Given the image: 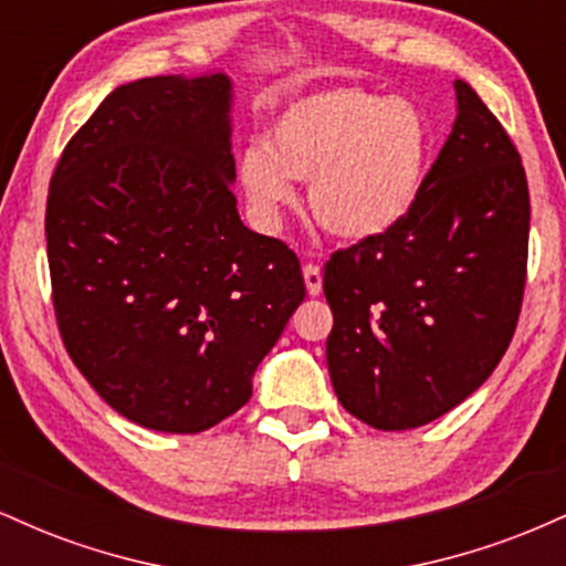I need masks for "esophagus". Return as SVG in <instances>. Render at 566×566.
I'll return each instance as SVG.
<instances>
[{
	"label": "esophagus",
	"mask_w": 566,
	"mask_h": 566,
	"mask_svg": "<svg viewBox=\"0 0 566 566\" xmlns=\"http://www.w3.org/2000/svg\"><path fill=\"white\" fill-rule=\"evenodd\" d=\"M303 282H305V290H308V295H319V292H322L319 265H314V263L303 265Z\"/></svg>",
	"instance_id": "1"
}]
</instances>
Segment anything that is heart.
Masks as SVG:
<instances>
[{
    "label": "heart",
    "instance_id": "1",
    "mask_svg": "<svg viewBox=\"0 0 566 566\" xmlns=\"http://www.w3.org/2000/svg\"><path fill=\"white\" fill-rule=\"evenodd\" d=\"M431 133L405 97L359 87L319 90L287 103L237 154V184L252 218L279 229L308 184V210L340 242H373L412 212L420 197Z\"/></svg>",
    "mask_w": 566,
    "mask_h": 566
}]
</instances>
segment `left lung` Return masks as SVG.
I'll use <instances>...</instances> for the list:
<instances>
[{
  "mask_svg": "<svg viewBox=\"0 0 566 566\" xmlns=\"http://www.w3.org/2000/svg\"><path fill=\"white\" fill-rule=\"evenodd\" d=\"M458 116L412 212L324 265L337 401L407 431L465 401L503 359L527 274L530 191L505 129L454 80Z\"/></svg>",
  "mask_w": 566,
  "mask_h": 566,
  "instance_id": "1",
  "label": "left lung"
}]
</instances>
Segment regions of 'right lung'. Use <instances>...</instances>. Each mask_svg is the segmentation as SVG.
I'll return each mask as SVG.
<instances>
[{"instance_id":"add662e5","label":"right lung","mask_w":566,"mask_h":566,"mask_svg":"<svg viewBox=\"0 0 566 566\" xmlns=\"http://www.w3.org/2000/svg\"><path fill=\"white\" fill-rule=\"evenodd\" d=\"M231 108L223 71L122 84L50 184L63 343L103 401L151 431L199 433L244 407L305 297L295 252L239 218Z\"/></svg>"}]
</instances>
